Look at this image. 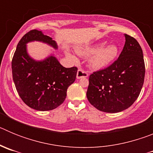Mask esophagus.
<instances>
[{
    "mask_svg": "<svg viewBox=\"0 0 153 153\" xmlns=\"http://www.w3.org/2000/svg\"><path fill=\"white\" fill-rule=\"evenodd\" d=\"M87 76H88V73H87V71H86V70H84L82 68H79L78 70L77 74H76V77H77V79L87 77Z\"/></svg>",
    "mask_w": 153,
    "mask_h": 153,
    "instance_id": "obj_1",
    "label": "esophagus"
}]
</instances>
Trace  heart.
Returning <instances> with one entry per match:
<instances>
[{"instance_id":"b5f03b06","label":"heart","mask_w":153,"mask_h":153,"mask_svg":"<svg viewBox=\"0 0 153 153\" xmlns=\"http://www.w3.org/2000/svg\"><path fill=\"white\" fill-rule=\"evenodd\" d=\"M105 44L100 43L95 45L86 47L80 53L85 56H92L90 63L95 69L102 68L116 59L118 54V47L116 45H109L104 47Z\"/></svg>"}]
</instances>
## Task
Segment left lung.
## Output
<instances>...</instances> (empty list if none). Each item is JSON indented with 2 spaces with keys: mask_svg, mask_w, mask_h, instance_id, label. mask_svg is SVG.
<instances>
[{
  "mask_svg": "<svg viewBox=\"0 0 153 153\" xmlns=\"http://www.w3.org/2000/svg\"><path fill=\"white\" fill-rule=\"evenodd\" d=\"M126 43L117 60L106 68L90 74L86 97L95 108L119 113L136 100L145 78L143 50L137 40L125 34Z\"/></svg>",
  "mask_w": 153,
  "mask_h": 153,
  "instance_id": "1",
  "label": "left lung"
}]
</instances>
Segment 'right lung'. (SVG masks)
<instances>
[{
  "label": "right lung",
  "instance_id": "1",
  "mask_svg": "<svg viewBox=\"0 0 153 153\" xmlns=\"http://www.w3.org/2000/svg\"><path fill=\"white\" fill-rule=\"evenodd\" d=\"M33 40L57 47L51 37L37 30L24 35L12 59L13 82L20 97L29 107L40 111L52 110L65 100L67 88L76 79L77 67H63L53 56L43 61L33 60L26 49L27 43Z\"/></svg>",
  "mask_w": 153,
  "mask_h": 153
}]
</instances>
